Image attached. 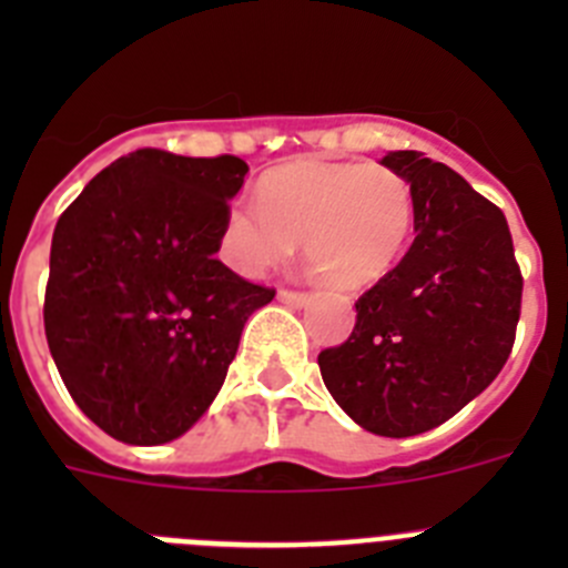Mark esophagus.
Returning a JSON list of instances; mask_svg holds the SVG:
<instances>
[{
	"instance_id": "esophagus-1",
	"label": "esophagus",
	"mask_w": 568,
	"mask_h": 568,
	"mask_svg": "<svg viewBox=\"0 0 568 568\" xmlns=\"http://www.w3.org/2000/svg\"><path fill=\"white\" fill-rule=\"evenodd\" d=\"M278 301L281 304H287V307H304L310 301V295L293 293V290H278Z\"/></svg>"
}]
</instances>
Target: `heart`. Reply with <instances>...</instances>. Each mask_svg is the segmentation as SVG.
I'll return each mask as SVG.
<instances>
[{
  "instance_id": "1",
  "label": "heart",
  "mask_w": 568,
  "mask_h": 568,
  "mask_svg": "<svg viewBox=\"0 0 568 568\" xmlns=\"http://www.w3.org/2000/svg\"><path fill=\"white\" fill-rule=\"evenodd\" d=\"M258 195L261 204H230L222 227L224 261L247 278L278 267L304 239L333 287H373L413 235V187L384 164L293 162L270 170Z\"/></svg>"
}]
</instances>
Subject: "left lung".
<instances>
[{"instance_id": "8db88e82", "label": "left lung", "mask_w": 568, "mask_h": 568, "mask_svg": "<svg viewBox=\"0 0 568 568\" xmlns=\"http://www.w3.org/2000/svg\"><path fill=\"white\" fill-rule=\"evenodd\" d=\"M413 187L415 241L355 304V329L318 355L335 404L366 433L409 438L460 413L515 344L524 278L509 224L446 164L393 150Z\"/></svg>"}]
</instances>
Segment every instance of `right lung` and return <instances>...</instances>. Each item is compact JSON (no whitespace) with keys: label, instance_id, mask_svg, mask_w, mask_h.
<instances>
[{"label":"right lung","instance_id":"1","mask_svg":"<svg viewBox=\"0 0 568 568\" xmlns=\"http://www.w3.org/2000/svg\"><path fill=\"white\" fill-rule=\"evenodd\" d=\"M239 155L135 150L90 179L50 244L44 335L70 398L110 438L159 446L202 418L275 290L215 258Z\"/></svg>","mask_w":568,"mask_h":568}]
</instances>
